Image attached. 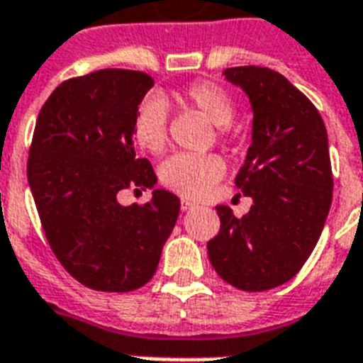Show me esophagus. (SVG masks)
<instances>
[{
  "label": "esophagus",
  "instance_id": "esophagus-1",
  "mask_svg": "<svg viewBox=\"0 0 363 363\" xmlns=\"http://www.w3.org/2000/svg\"><path fill=\"white\" fill-rule=\"evenodd\" d=\"M192 207H196V203H194V201H190V199H186V198H182V199H181V209H182V211L192 209Z\"/></svg>",
  "mask_w": 363,
  "mask_h": 363
}]
</instances>
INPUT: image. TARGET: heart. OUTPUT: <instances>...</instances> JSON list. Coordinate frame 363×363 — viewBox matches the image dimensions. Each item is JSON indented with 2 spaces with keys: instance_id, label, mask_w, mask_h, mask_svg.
<instances>
[{
  "instance_id": "b5f03b06",
  "label": "heart",
  "mask_w": 363,
  "mask_h": 363,
  "mask_svg": "<svg viewBox=\"0 0 363 363\" xmlns=\"http://www.w3.org/2000/svg\"><path fill=\"white\" fill-rule=\"evenodd\" d=\"M173 98L182 105L201 111L209 121L220 125L226 133V124L235 115L232 94L220 82L199 79L184 84L173 92ZM133 141L145 152L160 154L167 143V109L162 99L148 98L137 107L131 122ZM226 173V164L216 154H175L160 165V182L184 198L199 199Z\"/></svg>"
}]
</instances>
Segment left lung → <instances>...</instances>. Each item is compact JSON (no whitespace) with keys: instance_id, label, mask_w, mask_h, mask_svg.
<instances>
[{"instance_id":"left-lung-1","label":"left lung","mask_w":363,"mask_h":363,"mask_svg":"<svg viewBox=\"0 0 363 363\" xmlns=\"http://www.w3.org/2000/svg\"><path fill=\"white\" fill-rule=\"evenodd\" d=\"M224 75L248 94L252 145L235 186L252 198L241 218L218 205V235L207 242L215 271L245 292L281 286L313 252L330 213L333 173L320 113L279 71L228 67Z\"/></svg>"}]
</instances>
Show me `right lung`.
I'll list each match as a JSON object with an SVG mask.
<instances>
[{"instance_id":"add662e5","label":"right lung","mask_w":363,"mask_h":363,"mask_svg":"<svg viewBox=\"0 0 363 363\" xmlns=\"http://www.w3.org/2000/svg\"><path fill=\"white\" fill-rule=\"evenodd\" d=\"M152 84L133 69L67 79L41 107L31 137L28 182L45 238L64 269L99 292H131L152 279L181 209L162 188L143 205L116 201L121 190L156 184L131 135Z\"/></svg>"}]
</instances>
